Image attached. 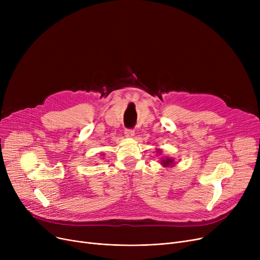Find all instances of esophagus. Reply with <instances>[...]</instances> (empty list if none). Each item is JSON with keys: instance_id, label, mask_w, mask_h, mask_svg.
Listing matches in <instances>:
<instances>
[{"instance_id": "34e87169", "label": "esophagus", "mask_w": 260, "mask_h": 260, "mask_svg": "<svg viewBox=\"0 0 260 260\" xmlns=\"http://www.w3.org/2000/svg\"><path fill=\"white\" fill-rule=\"evenodd\" d=\"M124 135H125V137H127V138H133L134 135H135V131L134 129H125Z\"/></svg>"}]
</instances>
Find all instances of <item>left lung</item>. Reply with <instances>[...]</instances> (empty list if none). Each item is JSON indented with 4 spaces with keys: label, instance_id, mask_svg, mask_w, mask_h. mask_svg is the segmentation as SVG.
<instances>
[{
    "label": "left lung",
    "instance_id": "obj_1",
    "mask_svg": "<svg viewBox=\"0 0 260 260\" xmlns=\"http://www.w3.org/2000/svg\"><path fill=\"white\" fill-rule=\"evenodd\" d=\"M156 152H157L159 155H161L162 149L157 148ZM160 163H161V166H162L163 168H171V167H174V166H175V159L172 158V157H167V156H166V157H161V158H160Z\"/></svg>",
    "mask_w": 260,
    "mask_h": 260
}]
</instances>
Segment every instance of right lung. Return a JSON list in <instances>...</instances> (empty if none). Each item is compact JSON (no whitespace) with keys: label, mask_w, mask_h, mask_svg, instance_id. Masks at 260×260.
I'll return each mask as SVG.
<instances>
[{"label":"right lung","mask_w":260,"mask_h":260,"mask_svg":"<svg viewBox=\"0 0 260 260\" xmlns=\"http://www.w3.org/2000/svg\"><path fill=\"white\" fill-rule=\"evenodd\" d=\"M102 156H104V154H103V155H102Z\"/></svg>","instance_id":"add662e5"}]
</instances>
